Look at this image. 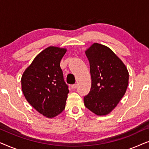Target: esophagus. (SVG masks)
Here are the masks:
<instances>
[{
	"label": "esophagus",
	"mask_w": 149,
	"mask_h": 149,
	"mask_svg": "<svg viewBox=\"0 0 149 149\" xmlns=\"http://www.w3.org/2000/svg\"><path fill=\"white\" fill-rule=\"evenodd\" d=\"M71 87H72V89H76L77 87V84H73L71 85Z\"/></svg>",
	"instance_id": "1"
}]
</instances>
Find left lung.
I'll return each mask as SVG.
<instances>
[{
  "mask_svg": "<svg viewBox=\"0 0 149 149\" xmlns=\"http://www.w3.org/2000/svg\"><path fill=\"white\" fill-rule=\"evenodd\" d=\"M91 87L84 97L85 107L97 115L111 113L125 94L129 73L123 62L107 46L93 43L85 51Z\"/></svg>",
  "mask_w": 149,
  "mask_h": 149,
  "instance_id": "left-lung-1",
  "label": "left lung"
}]
</instances>
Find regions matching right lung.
<instances>
[{"mask_svg": "<svg viewBox=\"0 0 149 149\" xmlns=\"http://www.w3.org/2000/svg\"><path fill=\"white\" fill-rule=\"evenodd\" d=\"M66 49L50 46L42 51L22 77V89L34 109L48 118L64 111L69 93L60 61Z\"/></svg>", "mask_w": 149, "mask_h": 149, "instance_id": "obj_1", "label": "right lung"}]
</instances>
